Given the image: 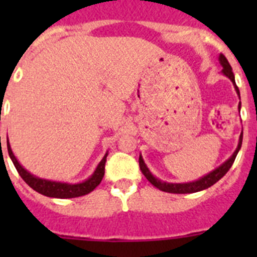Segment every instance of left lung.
Here are the masks:
<instances>
[{
	"label": "left lung",
	"instance_id": "left-lung-1",
	"mask_svg": "<svg viewBox=\"0 0 257 257\" xmlns=\"http://www.w3.org/2000/svg\"><path fill=\"white\" fill-rule=\"evenodd\" d=\"M219 61L222 67V74L228 77L231 82H233L235 91H237L238 96H239V90H238L237 85H235L234 74H233V70H231V67H230V64H229V61L226 60V58L222 55V54H220L219 55ZM239 99H240V96H239ZM238 109H239V112H240V103H239V105H238ZM242 139H243V131L240 133L239 142H238V147H237V149L234 151V153L231 154V156L229 157L228 160L222 163V165H220L219 167H216L215 170H212L211 172H208V174L205 175V176H202V178L198 179V180L189 181V183H166V181L160 180V179H157L156 176H154V175L149 171L148 166L145 165L142 154L139 156L140 170H142V172L144 174L145 178L148 179V181H151V184H153L154 187L158 188V189L162 190V192L175 193V194H187V193L201 192V190L207 189V188H210L211 185H213L215 183H217V181H219L220 179H221L222 176H224V175L229 171V169H230L231 165H233V162H234L238 152H239L240 147H242Z\"/></svg>",
	"mask_w": 257,
	"mask_h": 257
}]
</instances>
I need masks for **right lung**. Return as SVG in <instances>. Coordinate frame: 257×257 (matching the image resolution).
<instances>
[{"mask_svg": "<svg viewBox=\"0 0 257 257\" xmlns=\"http://www.w3.org/2000/svg\"><path fill=\"white\" fill-rule=\"evenodd\" d=\"M1 139V138H0ZM8 151L9 156H10L11 161H13L15 169L18 170L19 175L22 176V179L28 184L29 187L32 188L36 192L41 193L46 197H51V198H76V197L85 196L88 194L90 192L95 189V188L101 183L104 176V170H105V162H106V156H108V152L104 154L103 160L99 162L97 167L95 169V171L92 172V175L88 179H86L82 183L77 184H69V183H61V181H52V180H46V179H41L32 175L31 172L27 171L24 167L19 163V161L17 160V157L14 156L13 151H11L10 143H9L8 138Z\"/></svg>", "mask_w": 257, "mask_h": 257, "instance_id": "add662e5", "label": "right lung"}]
</instances>
